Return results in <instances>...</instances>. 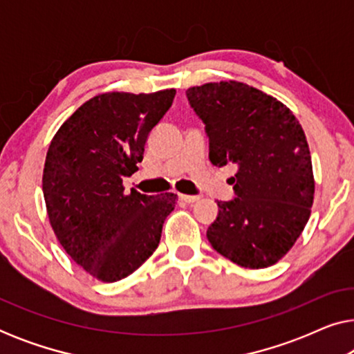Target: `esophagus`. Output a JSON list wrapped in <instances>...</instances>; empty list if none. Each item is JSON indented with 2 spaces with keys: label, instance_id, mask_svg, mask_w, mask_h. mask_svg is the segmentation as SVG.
Segmentation results:
<instances>
[{
  "label": "esophagus",
  "instance_id": "1",
  "mask_svg": "<svg viewBox=\"0 0 354 354\" xmlns=\"http://www.w3.org/2000/svg\"><path fill=\"white\" fill-rule=\"evenodd\" d=\"M178 198H180V201H183V203H195L200 200V196H196V195H178Z\"/></svg>",
  "mask_w": 354,
  "mask_h": 354
}]
</instances>
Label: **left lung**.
Masks as SVG:
<instances>
[{
  "label": "left lung",
  "instance_id": "left-lung-1",
  "mask_svg": "<svg viewBox=\"0 0 354 354\" xmlns=\"http://www.w3.org/2000/svg\"><path fill=\"white\" fill-rule=\"evenodd\" d=\"M187 98L205 124L211 162L236 164L235 198L217 201L207 240L241 268H269L311 214L313 164L301 125L287 106L241 82L192 86Z\"/></svg>",
  "mask_w": 354,
  "mask_h": 354
}]
</instances>
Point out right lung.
<instances>
[{
  "label": "right lung",
  "instance_id": "add662e5",
  "mask_svg": "<svg viewBox=\"0 0 354 354\" xmlns=\"http://www.w3.org/2000/svg\"><path fill=\"white\" fill-rule=\"evenodd\" d=\"M176 90L103 93L57 130L43 169L48 217L66 253L103 282L137 270L161 240L177 195H125L122 178L138 171L148 135L172 106Z\"/></svg>",
  "mask_w": 354,
  "mask_h": 354
}]
</instances>
